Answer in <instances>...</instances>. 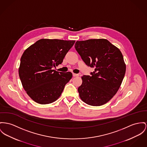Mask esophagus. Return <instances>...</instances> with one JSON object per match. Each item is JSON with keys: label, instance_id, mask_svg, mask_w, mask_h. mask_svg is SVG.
I'll return each mask as SVG.
<instances>
[{"label": "esophagus", "instance_id": "esophagus-1", "mask_svg": "<svg viewBox=\"0 0 147 147\" xmlns=\"http://www.w3.org/2000/svg\"><path fill=\"white\" fill-rule=\"evenodd\" d=\"M72 75L74 77H76V76H78V74H74L73 73L72 74Z\"/></svg>", "mask_w": 147, "mask_h": 147}]
</instances>
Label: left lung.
Segmentation results:
<instances>
[{"label":"left lung","instance_id":"left-lung-1","mask_svg":"<svg viewBox=\"0 0 147 147\" xmlns=\"http://www.w3.org/2000/svg\"><path fill=\"white\" fill-rule=\"evenodd\" d=\"M75 47L86 65L95 69L91 76L81 77L80 97L91 106L106 104L117 92L125 74L121 51L106 39L78 40Z\"/></svg>","mask_w":147,"mask_h":147}]
</instances>
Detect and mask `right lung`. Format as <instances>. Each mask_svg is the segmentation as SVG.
<instances>
[{"mask_svg":"<svg viewBox=\"0 0 147 147\" xmlns=\"http://www.w3.org/2000/svg\"><path fill=\"white\" fill-rule=\"evenodd\" d=\"M75 40L40 39L23 52L19 76L28 95L40 104L57 100L65 85L72 77L70 72H58L53 68L62 63Z\"/></svg>","mask_w":147,"mask_h":147,"instance_id":"add662e5","label":"right lung"}]
</instances>
